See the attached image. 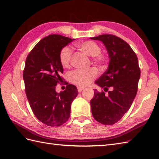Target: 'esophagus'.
Masks as SVG:
<instances>
[{"mask_svg":"<svg viewBox=\"0 0 159 159\" xmlns=\"http://www.w3.org/2000/svg\"><path fill=\"white\" fill-rule=\"evenodd\" d=\"M78 92H79V93L82 92V91H83L84 89V87H78Z\"/></svg>","mask_w":159,"mask_h":159,"instance_id":"1","label":"esophagus"}]
</instances>
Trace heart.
<instances>
[{
  "instance_id": "b5f03b06",
  "label": "heart",
  "mask_w": 159,
  "mask_h": 159,
  "mask_svg": "<svg viewBox=\"0 0 159 159\" xmlns=\"http://www.w3.org/2000/svg\"><path fill=\"white\" fill-rule=\"evenodd\" d=\"M77 48L87 56L92 57V61L100 67H103L108 61V57L101 53L100 46L93 41H85L78 43ZM72 52L68 46H65L59 52V61L64 68L70 66ZM98 75V71L94 67L86 70H74L68 74V79L71 83L78 86L84 87L92 81Z\"/></svg>"
}]
</instances>
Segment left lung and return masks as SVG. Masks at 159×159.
Masks as SVG:
<instances>
[{
    "label": "left lung",
    "mask_w": 159,
    "mask_h": 159,
    "mask_svg": "<svg viewBox=\"0 0 159 159\" xmlns=\"http://www.w3.org/2000/svg\"><path fill=\"white\" fill-rule=\"evenodd\" d=\"M91 39L104 43L110 59L107 70L95 82L108 95L94 89L90 101L92 116L101 124L112 125L129 110L136 96L141 74L139 62L129 44L116 35L104 34Z\"/></svg>",
    "instance_id": "obj_1"
}]
</instances>
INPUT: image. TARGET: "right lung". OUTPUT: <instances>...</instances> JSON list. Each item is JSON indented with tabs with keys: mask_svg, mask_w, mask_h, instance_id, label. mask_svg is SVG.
Listing matches in <instances>:
<instances>
[{
	"mask_svg": "<svg viewBox=\"0 0 159 159\" xmlns=\"http://www.w3.org/2000/svg\"><path fill=\"white\" fill-rule=\"evenodd\" d=\"M74 39L58 34L40 40L26 57L23 71L25 92L33 113L48 126H59L68 120L71 104L78 95L76 86L66 84V90L55 91L63 78L59 52Z\"/></svg>",
	"mask_w": 159,
	"mask_h": 159,
	"instance_id": "obj_1",
	"label": "right lung"
}]
</instances>
